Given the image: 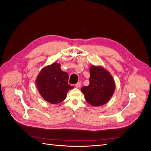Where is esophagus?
Returning <instances> with one entry per match:
<instances>
[{
	"mask_svg": "<svg viewBox=\"0 0 151 151\" xmlns=\"http://www.w3.org/2000/svg\"><path fill=\"white\" fill-rule=\"evenodd\" d=\"M81 86V81L78 82V83L76 84V86L77 87V88H80Z\"/></svg>",
	"mask_w": 151,
	"mask_h": 151,
	"instance_id": "esophagus-1",
	"label": "esophagus"
}]
</instances>
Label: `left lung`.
I'll return each mask as SVG.
<instances>
[{
	"label": "left lung",
	"mask_w": 151,
	"mask_h": 151,
	"mask_svg": "<svg viewBox=\"0 0 151 151\" xmlns=\"http://www.w3.org/2000/svg\"><path fill=\"white\" fill-rule=\"evenodd\" d=\"M115 84L111 76L101 67H90L89 85L83 86L81 91L86 100L94 106L106 104L115 91Z\"/></svg>",
	"instance_id": "obj_1"
}]
</instances>
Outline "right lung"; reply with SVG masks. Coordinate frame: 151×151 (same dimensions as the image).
<instances>
[{
    "label": "right lung",
    "instance_id": "obj_1",
    "mask_svg": "<svg viewBox=\"0 0 151 151\" xmlns=\"http://www.w3.org/2000/svg\"><path fill=\"white\" fill-rule=\"evenodd\" d=\"M68 75L63 72L60 65L53 63L43 68L36 79V86L42 96L52 104L61 103L68 90L74 88L68 83Z\"/></svg>",
    "mask_w": 151,
    "mask_h": 151
}]
</instances>
